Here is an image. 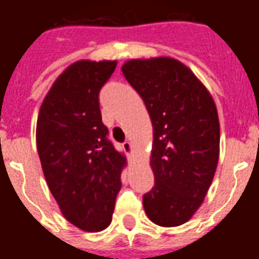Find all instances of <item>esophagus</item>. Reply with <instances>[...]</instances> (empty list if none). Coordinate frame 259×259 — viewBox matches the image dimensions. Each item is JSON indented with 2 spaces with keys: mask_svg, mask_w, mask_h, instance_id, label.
Returning a JSON list of instances; mask_svg holds the SVG:
<instances>
[{
  "mask_svg": "<svg viewBox=\"0 0 259 259\" xmlns=\"http://www.w3.org/2000/svg\"><path fill=\"white\" fill-rule=\"evenodd\" d=\"M122 146H123V150L126 152H130V151H132V150H133V144H132L130 141H124Z\"/></svg>",
  "mask_w": 259,
  "mask_h": 259,
  "instance_id": "obj_1",
  "label": "esophagus"
}]
</instances>
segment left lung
I'll use <instances>...</instances> for the list:
<instances>
[{
    "instance_id": "obj_1",
    "label": "left lung",
    "mask_w": 259,
    "mask_h": 259,
    "mask_svg": "<svg viewBox=\"0 0 259 259\" xmlns=\"http://www.w3.org/2000/svg\"><path fill=\"white\" fill-rule=\"evenodd\" d=\"M122 72L152 123L155 185L143 197L147 217L163 228L190 221L209 189L219 159L213 98L190 69L169 57L130 59Z\"/></svg>"
}]
</instances>
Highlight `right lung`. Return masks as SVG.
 I'll list each match as a JSON object with an SVG mask.
<instances>
[{"label": "right lung", "mask_w": 259, "mask_h": 259, "mask_svg": "<svg viewBox=\"0 0 259 259\" xmlns=\"http://www.w3.org/2000/svg\"><path fill=\"white\" fill-rule=\"evenodd\" d=\"M116 61L81 59L54 81L37 118V151L51 194L66 221L101 232L112 221L126 166L124 154L108 140L98 93Z\"/></svg>", "instance_id": "add662e5"}]
</instances>
